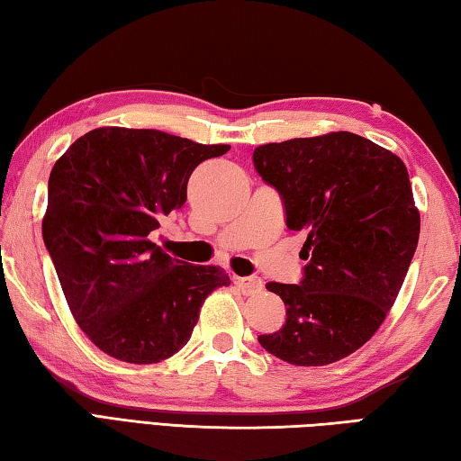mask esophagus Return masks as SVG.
<instances>
[{"instance_id":"34e87169","label":"esophagus","mask_w":461,"mask_h":461,"mask_svg":"<svg viewBox=\"0 0 461 461\" xmlns=\"http://www.w3.org/2000/svg\"><path fill=\"white\" fill-rule=\"evenodd\" d=\"M233 284L243 295H254L264 290V282L259 277H240L233 276Z\"/></svg>"}]
</instances>
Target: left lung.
<instances>
[{"instance_id":"8db88e82","label":"left lung","mask_w":461,"mask_h":461,"mask_svg":"<svg viewBox=\"0 0 461 461\" xmlns=\"http://www.w3.org/2000/svg\"><path fill=\"white\" fill-rule=\"evenodd\" d=\"M254 166L282 197L287 228L308 233L302 282L266 285L285 303L284 328L258 341L294 366L348 357L382 326L416 254L408 169L349 131L266 143Z\"/></svg>"}]
</instances>
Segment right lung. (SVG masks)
<instances>
[{"label": "right lung", "instance_id": "add662e5", "mask_svg": "<svg viewBox=\"0 0 461 461\" xmlns=\"http://www.w3.org/2000/svg\"><path fill=\"white\" fill-rule=\"evenodd\" d=\"M230 146L158 130L97 128L56 161L43 241L81 331L107 356L158 364L182 349L200 308L230 276L189 266L149 240L187 200L192 171Z\"/></svg>", "mask_w": 461, "mask_h": 461}]
</instances>
